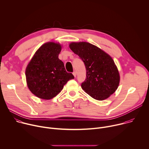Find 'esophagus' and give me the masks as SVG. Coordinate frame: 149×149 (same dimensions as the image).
<instances>
[{
  "mask_svg": "<svg viewBox=\"0 0 149 149\" xmlns=\"http://www.w3.org/2000/svg\"><path fill=\"white\" fill-rule=\"evenodd\" d=\"M72 74H73V75H74V77H76V76H77V72H76V71H74L72 72Z\"/></svg>",
  "mask_w": 149,
  "mask_h": 149,
  "instance_id": "34e87169",
  "label": "esophagus"
}]
</instances>
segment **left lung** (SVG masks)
<instances>
[{
  "instance_id": "left-lung-1",
  "label": "left lung",
  "mask_w": 149,
  "mask_h": 149,
  "mask_svg": "<svg viewBox=\"0 0 149 149\" xmlns=\"http://www.w3.org/2000/svg\"><path fill=\"white\" fill-rule=\"evenodd\" d=\"M70 49L82 60L86 79L81 83L84 91L93 98L104 100L117 89L120 75L112 58L88 42H72Z\"/></svg>"
}]
</instances>
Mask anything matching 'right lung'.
Here are the masks:
<instances>
[{"mask_svg":"<svg viewBox=\"0 0 149 149\" xmlns=\"http://www.w3.org/2000/svg\"><path fill=\"white\" fill-rule=\"evenodd\" d=\"M61 46L54 42L42 45L36 52L26 69L27 85L36 97L49 100L55 97L67 82L74 79L58 58Z\"/></svg>","mask_w":149,"mask_h":149,"instance_id":"add662e5","label":"right lung"}]
</instances>
